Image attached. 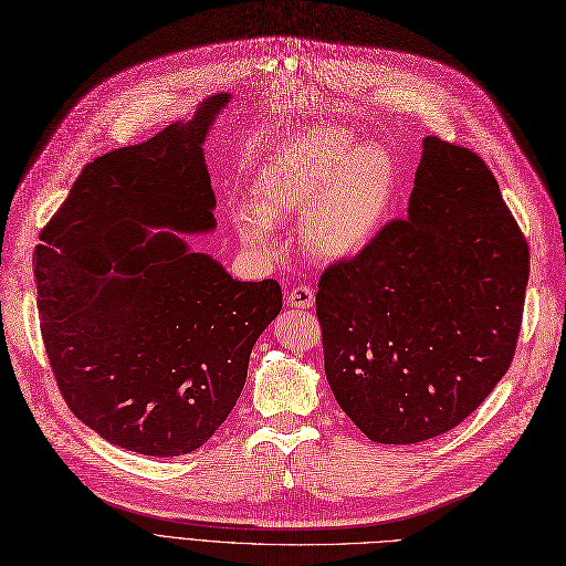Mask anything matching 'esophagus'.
Instances as JSON below:
<instances>
[{"mask_svg": "<svg viewBox=\"0 0 566 566\" xmlns=\"http://www.w3.org/2000/svg\"><path fill=\"white\" fill-rule=\"evenodd\" d=\"M286 303L291 307H303V310L312 307V305H315V291H312V286H307V284L291 286L286 291Z\"/></svg>", "mask_w": 566, "mask_h": 566, "instance_id": "obj_1", "label": "esophagus"}]
</instances>
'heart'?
Returning a JSON list of instances; mask_svg holds the SVG:
<instances>
[{
  "label": "heart",
  "instance_id": "heart-1",
  "mask_svg": "<svg viewBox=\"0 0 566 566\" xmlns=\"http://www.w3.org/2000/svg\"><path fill=\"white\" fill-rule=\"evenodd\" d=\"M394 165L375 144L354 146L340 128H322L291 142L256 181V207H240L238 235L263 256L282 247L275 221L303 217L305 247L322 259L364 251L385 221Z\"/></svg>",
  "mask_w": 566,
  "mask_h": 566
}]
</instances>
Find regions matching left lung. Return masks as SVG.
Returning <instances> with one entry per match:
<instances>
[{
  "mask_svg": "<svg viewBox=\"0 0 566 566\" xmlns=\"http://www.w3.org/2000/svg\"><path fill=\"white\" fill-rule=\"evenodd\" d=\"M530 247L488 163L424 139L408 217L319 277L326 380L370 441L454 429L504 378L517 347Z\"/></svg>",
  "mask_w": 566,
  "mask_h": 566,
  "instance_id": "obj_1",
  "label": "left lung"
}]
</instances>
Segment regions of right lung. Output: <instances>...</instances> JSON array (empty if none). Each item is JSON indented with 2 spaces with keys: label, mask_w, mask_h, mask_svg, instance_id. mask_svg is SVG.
Segmentation results:
<instances>
[{
  "label": "right lung",
  "mask_w": 566,
  "mask_h": 566,
  "mask_svg": "<svg viewBox=\"0 0 566 566\" xmlns=\"http://www.w3.org/2000/svg\"><path fill=\"white\" fill-rule=\"evenodd\" d=\"M226 102L207 97L188 123L88 163L34 251L62 399L104 441L139 454H188L214 436L282 310L275 280L238 282L175 233L146 238V228H214L202 142Z\"/></svg>",
  "instance_id": "right-lung-1"
}]
</instances>
